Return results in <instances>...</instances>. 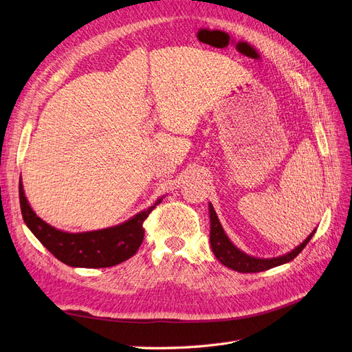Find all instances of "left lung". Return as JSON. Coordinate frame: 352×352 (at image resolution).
Instances as JSON below:
<instances>
[{"label": "left lung", "instance_id": "1", "mask_svg": "<svg viewBox=\"0 0 352 352\" xmlns=\"http://www.w3.org/2000/svg\"><path fill=\"white\" fill-rule=\"evenodd\" d=\"M208 212H210V245H211L212 252H214L216 258L223 265H226V267L235 270V272H239V273L264 272V270L276 267V265L289 263L305 248V245L310 242V239L313 238L314 232H316V229H314L310 235L304 239V242H301L298 247H295L289 252L279 255V257H273V258H258V257H252V255L241 251L236 245L232 243V241L226 235L225 229L221 228L219 217L214 211V207L211 206V202H208Z\"/></svg>", "mask_w": 352, "mask_h": 352}]
</instances>
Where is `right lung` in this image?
<instances>
[{
	"instance_id": "add662e5",
	"label": "right lung",
	"mask_w": 352,
	"mask_h": 352,
	"mask_svg": "<svg viewBox=\"0 0 352 352\" xmlns=\"http://www.w3.org/2000/svg\"><path fill=\"white\" fill-rule=\"evenodd\" d=\"M19 198L26 226L56 258L70 267L101 269L120 264L136 254L144 239L142 223L164 197H158L153 206L120 225L88 232L61 230L38 217L25 195L22 177L19 180Z\"/></svg>"
}]
</instances>
